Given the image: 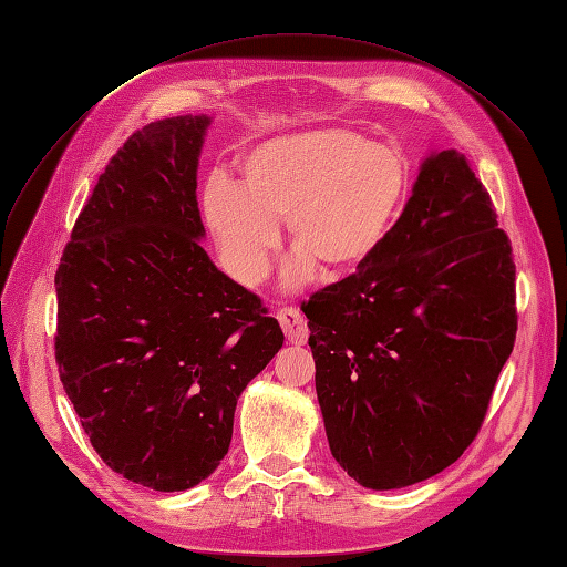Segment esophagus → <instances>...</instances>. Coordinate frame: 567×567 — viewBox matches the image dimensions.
Wrapping results in <instances>:
<instances>
[{
    "label": "esophagus",
    "mask_w": 567,
    "mask_h": 567,
    "mask_svg": "<svg viewBox=\"0 0 567 567\" xmlns=\"http://www.w3.org/2000/svg\"><path fill=\"white\" fill-rule=\"evenodd\" d=\"M277 319L281 323V329L286 333V340L293 342V346H302L310 338V329H307L305 317L296 310V307H284V310L277 312Z\"/></svg>",
    "instance_id": "obj_1"
}]
</instances>
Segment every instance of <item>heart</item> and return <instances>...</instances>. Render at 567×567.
<instances>
[{
    "instance_id": "heart-1",
    "label": "heart",
    "mask_w": 567,
    "mask_h": 567,
    "mask_svg": "<svg viewBox=\"0 0 567 567\" xmlns=\"http://www.w3.org/2000/svg\"><path fill=\"white\" fill-rule=\"evenodd\" d=\"M409 192L404 153L352 127H315L274 136L238 158V182L213 175L200 213L221 262L244 286L262 284L286 221V279L312 267L346 277L381 248Z\"/></svg>"
}]
</instances>
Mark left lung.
I'll use <instances>...</instances> for the list:
<instances>
[{
	"instance_id": "8db88e82",
	"label": "left lung",
	"mask_w": 567,
	"mask_h": 567,
	"mask_svg": "<svg viewBox=\"0 0 567 567\" xmlns=\"http://www.w3.org/2000/svg\"><path fill=\"white\" fill-rule=\"evenodd\" d=\"M333 458L400 489L466 452L516 340L508 236L466 156L433 151L367 265L302 302Z\"/></svg>"
}]
</instances>
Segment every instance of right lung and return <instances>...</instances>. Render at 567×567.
<instances>
[{"label": "right lung", "instance_id": "obj_1", "mask_svg": "<svg viewBox=\"0 0 567 567\" xmlns=\"http://www.w3.org/2000/svg\"><path fill=\"white\" fill-rule=\"evenodd\" d=\"M213 117L136 130L84 205L56 271V364L92 447L156 492L229 452L246 385L284 346L262 300L200 248L198 158Z\"/></svg>", "mask_w": 567, "mask_h": 567}]
</instances>
